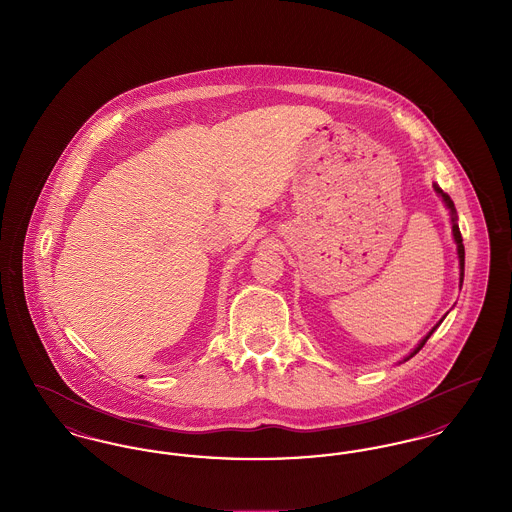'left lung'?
Masks as SVG:
<instances>
[{
  "label": "left lung",
  "instance_id": "1",
  "mask_svg": "<svg viewBox=\"0 0 512 512\" xmlns=\"http://www.w3.org/2000/svg\"><path fill=\"white\" fill-rule=\"evenodd\" d=\"M433 188H435V192L443 198L444 204H446V207L450 209V219H452V237H454V242H456V250H458V260H460V285H462V281H464V244H462V235H460V229H458V223H456V207H454V202L450 200V196L448 194H444L443 190L437 186V184H433ZM443 322V320H441ZM439 322V324H441ZM439 324L423 338V340L419 341V345L409 353L408 357L404 359V361H408V359H411L415 353H419V349L425 345V341L429 340L431 338V334L439 328Z\"/></svg>",
  "mask_w": 512,
  "mask_h": 512
}]
</instances>
